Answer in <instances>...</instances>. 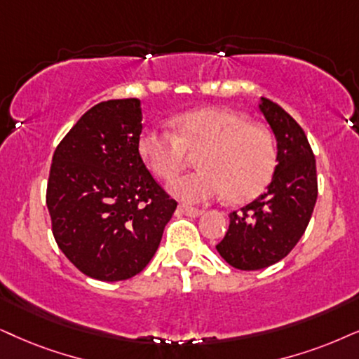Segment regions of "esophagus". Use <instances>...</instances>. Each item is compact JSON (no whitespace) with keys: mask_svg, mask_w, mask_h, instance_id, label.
Returning <instances> with one entry per match:
<instances>
[{"mask_svg":"<svg viewBox=\"0 0 359 359\" xmlns=\"http://www.w3.org/2000/svg\"><path fill=\"white\" fill-rule=\"evenodd\" d=\"M179 210L182 212V213H185V215L187 217H198V215H202V210L201 208H195V207H190V205H185V203H180L179 205Z\"/></svg>","mask_w":359,"mask_h":359,"instance_id":"esophagus-1","label":"esophagus"}]
</instances>
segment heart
<instances>
[{
    "mask_svg": "<svg viewBox=\"0 0 359 359\" xmlns=\"http://www.w3.org/2000/svg\"><path fill=\"white\" fill-rule=\"evenodd\" d=\"M139 154L154 175L172 180L198 152L201 170L175 180L172 194L187 202H205L229 192L233 202L257 197L276 167L275 137L269 127L242 112L205 107L175 117V133L147 129Z\"/></svg>",
    "mask_w": 359,
    "mask_h": 359,
    "instance_id": "b5f03b06",
    "label": "heart"
}]
</instances>
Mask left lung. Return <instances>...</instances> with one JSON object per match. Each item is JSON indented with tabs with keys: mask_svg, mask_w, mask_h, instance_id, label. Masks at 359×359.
Masks as SVG:
<instances>
[{
	"mask_svg": "<svg viewBox=\"0 0 359 359\" xmlns=\"http://www.w3.org/2000/svg\"><path fill=\"white\" fill-rule=\"evenodd\" d=\"M260 111L276 137L273 179L265 194L230 213L220 257L238 270H262L293 250L310 224L316 197V161L305 130L285 109L262 97Z\"/></svg>",
	"mask_w": 359,
	"mask_h": 359,
	"instance_id": "obj_1",
	"label": "left lung"
}]
</instances>
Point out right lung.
I'll use <instances>...</instances> for the list:
<instances>
[{"label": "right lung", "mask_w": 359, "mask_h": 359, "mask_svg": "<svg viewBox=\"0 0 359 359\" xmlns=\"http://www.w3.org/2000/svg\"><path fill=\"white\" fill-rule=\"evenodd\" d=\"M140 133L139 99H112L90 107L54 151L46 189L53 235L90 278L140 273L175 212L140 157Z\"/></svg>", "instance_id": "obj_1"}]
</instances>
